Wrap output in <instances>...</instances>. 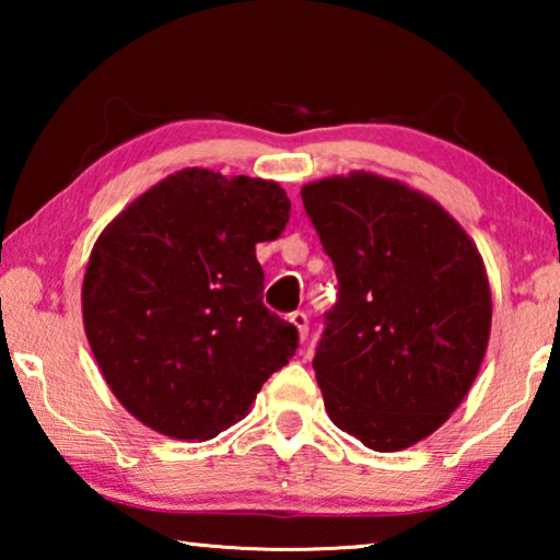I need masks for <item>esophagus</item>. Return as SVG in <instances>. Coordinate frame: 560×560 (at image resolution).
I'll use <instances>...</instances> for the list:
<instances>
[{"label": "esophagus", "instance_id": "obj_1", "mask_svg": "<svg viewBox=\"0 0 560 560\" xmlns=\"http://www.w3.org/2000/svg\"><path fill=\"white\" fill-rule=\"evenodd\" d=\"M289 320H291L293 326H296L299 338L306 340V336H308V316L303 314V311H293V314L289 316Z\"/></svg>", "mask_w": 560, "mask_h": 560}]
</instances>
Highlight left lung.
Instances as JSON below:
<instances>
[{"label":"left lung","mask_w":560,"mask_h":560,"mask_svg":"<svg viewBox=\"0 0 560 560\" xmlns=\"http://www.w3.org/2000/svg\"><path fill=\"white\" fill-rule=\"evenodd\" d=\"M338 301L314 355L328 417L375 452L412 447L469 393L491 291L467 232L422 192L371 173L301 189Z\"/></svg>","instance_id":"1"}]
</instances>
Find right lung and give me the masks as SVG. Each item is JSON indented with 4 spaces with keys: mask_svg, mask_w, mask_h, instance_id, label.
<instances>
[{
    "mask_svg": "<svg viewBox=\"0 0 560 560\" xmlns=\"http://www.w3.org/2000/svg\"><path fill=\"white\" fill-rule=\"evenodd\" d=\"M277 183L189 167L113 220L83 277V326L113 395L175 440L240 422L299 330L264 306L257 244L287 230Z\"/></svg>",
    "mask_w": 560,
    "mask_h": 560,
    "instance_id": "add662e5",
    "label": "right lung"
}]
</instances>
